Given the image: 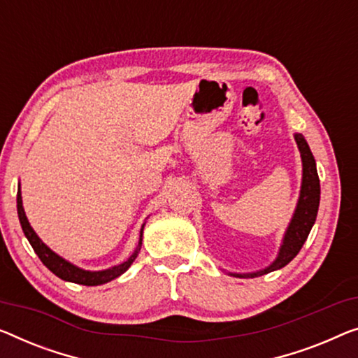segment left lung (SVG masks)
I'll return each mask as SVG.
<instances>
[{"label": "left lung", "instance_id": "8db88e82", "mask_svg": "<svg viewBox=\"0 0 358 358\" xmlns=\"http://www.w3.org/2000/svg\"><path fill=\"white\" fill-rule=\"evenodd\" d=\"M294 140L297 143L299 152H301L302 159V183L296 210L292 213V218L286 228L285 236H282L278 255H276L273 262L262 270L250 271V273H231L230 271L231 276H236V278H255V276H262L265 273H270V271L282 268L302 249L308 233L312 230L313 223L317 220L320 206V178L317 173V164L310 148L307 145L306 138L301 133H294Z\"/></svg>", "mask_w": 358, "mask_h": 358}]
</instances>
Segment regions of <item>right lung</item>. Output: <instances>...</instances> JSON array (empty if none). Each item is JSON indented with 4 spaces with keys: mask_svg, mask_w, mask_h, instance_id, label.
<instances>
[{
    "mask_svg": "<svg viewBox=\"0 0 358 358\" xmlns=\"http://www.w3.org/2000/svg\"><path fill=\"white\" fill-rule=\"evenodd\" d=\"M17 215H19V222L20 227H22V231L25 234V238L29 239L30 246L34 248L35 254L38 255L43 265H46V268H50L52 273L56 276H59L64 281H71V282H77V285H83V286H99L104 285V282H109L112 280L119 278L122 273L130 268V265L135 262L138 252H140L141 244H143V230H145L146 222L141 225L140 230V241H138L136 249L133 250V254L128 257L125 262H122L119 265L110 266V268L106 270H98V271H92V270H85L80 268V266L73 265L72 262H69L64 257H61L59 254H56L55 250H51L46 246L45 243L38 238V234L35 233L34 228L30 227L29 220H27L24 206H22V194H20V183H19V191H17Z\"/></svg>",
    "mask_w": 358,
    "mask_h": 358,
    "instance_id": "right-lung-1",
    "label": "right lung"
}]
</instances>
